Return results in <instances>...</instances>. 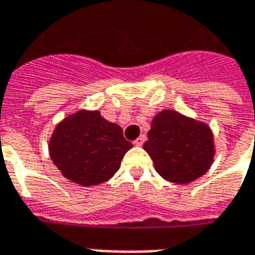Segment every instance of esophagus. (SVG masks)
I'll use <instances>...</instances> for the list:
<instances>
[{
  "instance_id": "1",
  "label": "esophagus",
  "mask_w": 255,
  "mask_h": 255,
  "mask_svg": "<svg viewBox=\"0 0 255 255\" xmlns=\"http://www.w3.org/2000/svg\"><path fill=\"white\" fill-rule=\"evenodd\" d=\"M145 141H146V135L145 134H141L138 137V138L135 139L134 141V145H137V146H141V145H142L143 142H145Z\"/></svg>"
}]
</instances>
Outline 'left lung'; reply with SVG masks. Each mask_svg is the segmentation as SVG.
I'll use <instances>...</instances> for the list:
<instances>
[{
    "mask_svg": "<svg viewBox=\"0 0 255 255\" xmlns=\"http://www.w3.org/2000/svg\"><path fill=\"white\" fill-rule=\"evenodd\" d=\"M143 149L157 173L176 184H187L204 175L215 154L210 128L173 110H164L153 118Z\"/></svg>",
    "mask_w": 255,
    "mask_h": 255,
    "instance_id": "obj_1",
    "label": "left lung"
}]
</instances>
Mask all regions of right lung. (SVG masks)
<instances>
[{"mask_svg": "<svg viewBox=\"0 0 255 255\" xmlns=\"http://www.w3.org/2000/svg\"><path fill=\"white\" fill-rule=\"evenodd\" d=\"M130 148L120 126L86 110L60 122L49 141L53 164L64 177L84 187L112 179Z\"/></svg>", "mask_w": 255, "mask_h": 255, "instance_id": "right-lung-1", "label": "right lung"}]
</instances>
